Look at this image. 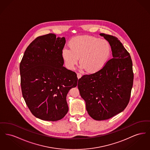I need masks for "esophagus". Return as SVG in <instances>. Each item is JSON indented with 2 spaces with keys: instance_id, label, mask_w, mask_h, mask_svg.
<instances>
[{
  "instance_id": "34e87169",
  "label": "esophagus",
  "mask_w": 150,
  "mask_h": 150,
  "mask_svg": "<svg viewBox=\"0 0 150 150\" xmlns=\"http://www.w3.org/2000/svg\"><path fill=\"white\" fill-rule=\"evenodd\" d=\"M81 74L80 73H77V76H78V78L80 79L81 77Z\"/></svg>"
}]
</instances>
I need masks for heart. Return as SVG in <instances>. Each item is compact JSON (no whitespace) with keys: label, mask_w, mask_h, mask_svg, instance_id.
I'll use <instances>...</instances> for the list:
<instances>
[{"label":"heart","mask_w":150,"mask_h":150,"mask_svg":"<svg viewBox=\"0 0 150 150\" xmlns=\"http://www.w3.org/2000/svg\"><path fill=\"white\" fill-rule=\"evenodd\" d=\"M69 48L62 50V57L66 67L74 70L78 64L82 69L90 73L99 71L107 64L111 54L110 43L93 36H79L72 39L69 44Z\"/></svg>","instance_id":"heart-1"}]
</instances>
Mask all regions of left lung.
Here are the masks:
<instances>
[{
    "label": "left lung",
    "mask_w": 150,
    "mask_h": 150,
    "mask_svg": "<svg viewBox=\"0 0 150 150\" xmlns=\"http://www.w3.org/2000/svg\"><path fill=\"white\" fill-rule=\"evenodd\" d=\"M100 35L110 44L113 58L99 71L84 75L78 84L86 111L96 120L108 119L126 108L134 79L131 57L120 41L114 36Z\"/></svg>",
    "instance_id": "obj_1"
}]
</instances>
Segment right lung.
<instances>
[{"instance_id":"1","label":"right lung","mask_w":150,"mask_h":150,"mask_svg":"<svg viewBox=\"0 0 150 150\" xmlns=\"http://www.w3.org/2000/svg\"><path fill=\"white\" fill-rule=\"evenodd\" d=\"M64 37L38 36L25 50L20 65L21 86L31 112L43 120L62 119L69 107L67 94L77 86V75L63 66Z\"/></svg>"}]
</instances>
